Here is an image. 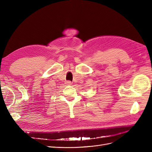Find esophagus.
Segmentation results:
<instances>
[{"label": "esophagus", "mask_w": 152, "mask_h": 152, "mask_svg": "<svg viewBox=\"0 0 152 152\" xmlns=\"http://www.w3.org/2000/svg\"><path fill=\"white\" fill-rule=\"evenodd\" d=\"M66 84H68V85H72V83L70 81H67L66 82Z\"/></svg>", "instance_id": "34e87169"}]
</instances>
